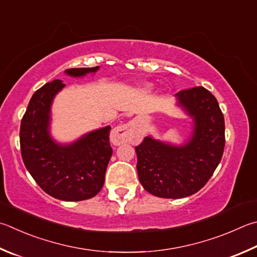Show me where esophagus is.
Wrapping results in <instances>:
<instances>
[{
    "label": "esophagus",
    "mask_w": 257,
    "mask_h": 257,
    "mask_svg": "<svg viewBox=\"0 0 257 257\" xmlns=\"http://www.w3.org/2000/svg\"><path fill=\"white\" fill-rule=\"evenodd\" d=\"M137 135V124L134 121L116 127L111 134V142L114 145L133 142Z\"/></svg>",
    "instance_id": "obj_1"
}]
</instances>
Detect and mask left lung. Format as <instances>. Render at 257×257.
<instances>
[{"label":"left lung","mask_w":257,"mask_h":257,"mask_svg":"<svg viewBox=\"0 0 257 257\" xmlns=\"http://www.w3.org/2000/svg\"><path fill=\"white\" fill-rule=\"evenodd\" d=\"M176 97L194 120L190 141L176 147L145 137L135 147L139 181L158 198L180 199L197 193L216 171L225 148V119L212 93L195 86L176 93Z\"/></svg>","instance_id":"1"}]
</instances>
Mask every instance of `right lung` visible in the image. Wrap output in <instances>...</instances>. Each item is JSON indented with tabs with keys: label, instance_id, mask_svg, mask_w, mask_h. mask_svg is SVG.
Masks as SVG:
<instances>
[{
	"label": "right lung",
	"instance_id": "add662e5",
	"mask_svg": "<svg viewBox=\"0 0 257 257\" xmlns=\"http://www.w3.org/2000/svg\"><path fill=\"white\" fill-rule=\"evenodd\" d=\"M91 68H69L71 76L94 73ZM65 84L55 80L37 90L30 99L20 125V147L23 163L46 193L64 201L91 199L104 184L105 171L112 155L111 127L83 136L74 144L62 146L49 136L50 105Z\"/></svg>",
	"mask_w": 257,
	"mask_h": 257
}]
</instances>
